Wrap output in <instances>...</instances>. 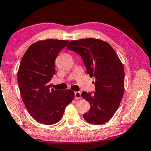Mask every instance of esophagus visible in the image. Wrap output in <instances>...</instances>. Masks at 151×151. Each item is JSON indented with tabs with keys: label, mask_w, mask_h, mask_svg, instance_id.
<instances>
[{
	"label": "esophagus",
	"mask_w": 151,
	"mask_h": 151,
	"mask_svg": "<svg viewBox=\"0 0 151 151\" xmlns=\"http://www.w3.org/2000/svg\"><path fill=\"white\" fill-rule=\"evenodd\" d=\"M81 98V93L79 91H76L75 92V100H78Z\"/></svg>",
	"instance_id": "34e87169"
}]
</instances>
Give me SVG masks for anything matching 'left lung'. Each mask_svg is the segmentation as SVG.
Segmentation results:
<instances>
[{"label":"left lung","instance_id":"left-lung-1","mask_svg":"<svg viewBox=\"0 0 151 151\" xmlns=\"http://www.w3.org/2000/svg\"><path fill=\"white\" fill-rule=\"evenodd\" d=\"M67 49L81 56L90 77L95 78V93L83 91L91 108L83 114L87 123L100 125L109 121L120 105L124 93L122 62L107 42L93 38L72 40Z\"/></svg>","mask_w":151,"mask_h":151}]
</instances>
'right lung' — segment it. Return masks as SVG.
Instances as JSON below:
<instances>
[{
    "label": "right lung",
    "mask_w": 151,
    "mask_h": 151,
    "mask_svg": "<svg viewBox=\"0 0 151 151\" xmlns=\"http://www.w3.org/2000/svg\"><path fill=\"white\" fill-rule=\"evenodd\" d=\"M68 40H39L28 47L17 72L20 94L31 116L40 123L53 125L62 119L64 110L75 98L70 89H51L55 74V60Z\"/></svg>",
    "instance_id": "1"
}]
</instances>
